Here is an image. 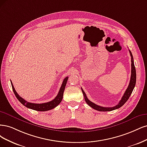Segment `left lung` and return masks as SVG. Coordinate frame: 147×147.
Listing matches in <instances>:
<instances>
[{"instance_id":"1","label":"left lung","mask_w":147,"mask_h":147,"mask_svg":"<svg viewBox=\"0 0 147 147\" xmlns=\"http://www.w3.org/2000/svg\"><path fill=\"white\" fill-rule=\"evenodd\" d=\"M129 53H130V55L131 57V75L130 82H129L128 87H127V89L126 90V91L123 94V97L121 99V100L119 102H118V105L115 106L114 107H102V106H99L98 105H96L94 103L92 102V101L89 100L86 96V93L84 92V91L81 88L85 100H86V102L87 103V105L88 106H90L91 107L94 109L99 111L107 112V111H111L117 109L121 107L123 105H125V103L127 101V99H129V96H131L132 91H133L134 88L136 86V68H135V66H134V63L133 57H132V53L130 51H129Z\"/></svg>"}]
</instances>
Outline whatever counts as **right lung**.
<instances>
[{
	"label": "right lung",
	"mask_w": 147,
	"mask_h": 147,
	"mask_svg": "<svg viewBox=\"0 0 147 147\" xmlns=\"http://www.w3.org/2000/svg\"><path fill=\"white\" fill-rule=\"evenodd\" d=\"M68 79V77H66L64 79L63 83H62V84H61V86L60 88V90L58 93V94L53 99V100H52L48 102L41 103V104L32 103V102H29L26 101L25 99H24L17 93L15 88H14V86H13V85L11 82V84L12 88H13V91L14 93H15L16 97L24 106H26L27 108L31 109H33V110L43 112V111H49V110L53 109H54L56 106H57L60 103V102L61 101V100H62V99H63L64 90H65L66 85H67Z\"/></svg>",
	"instance_id": "obj_1"
}]
</instances>
